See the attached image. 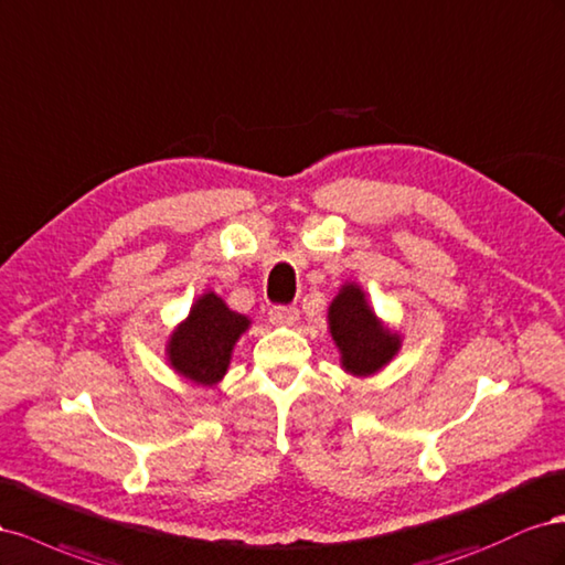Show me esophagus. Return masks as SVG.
<instances>
[{"instance_id":"esophagus-1","label":"esophagus","mask_w":565,"mask_h":565,"mask_svg":"<svg viewBox=\"0 0 565 565\" xmlns=\"http://www.w3.org/2000/svg\"><path fill=\"white\" fill-rule=\"evenodd\" d=\"M269 321L277 327H294L298 321V310L291 305H274L269 310Z\"/></svg>"}]
</instances>
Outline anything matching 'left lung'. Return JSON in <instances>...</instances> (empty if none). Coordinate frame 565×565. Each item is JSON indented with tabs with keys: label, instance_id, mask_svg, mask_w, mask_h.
Listing matches in <instances>:
<instances>
[{
	"label": "left lung",
	"instance_id": "1",
	"mask_svg": "<svg viewBox=\"0 0 565 565\" xmlns=\"http://www.w3.org/2000/svg\"><path fill=\"white\" fill-rule=\"evenodd\" d=\"M329 331L341 350L343 369L352 376L381 372L402 345L399 333H393L374 315L358 284H345L329 305Z\"/></svg>",
	"mask_w": 565,
	"mask_h": 565
}]
</instances>
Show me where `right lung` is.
<instances>
[{
  "label": "right lung",
  "mask_w": 565,
  "mask_h": 565,
  "mask_svg": "<svg viewBox=\"0 0 565 565\" xmlns=\"http://www.w3.org/2000/svg\"><path fill=\"white\" fill-rule=\"evenodd\" d=\"M250 319L227 308L217 294H203L168 341V362L180 376L215 385L227 374L232 350Z\"/></svg>",
  "instance_id": "add662e5"
}]
</instances>
